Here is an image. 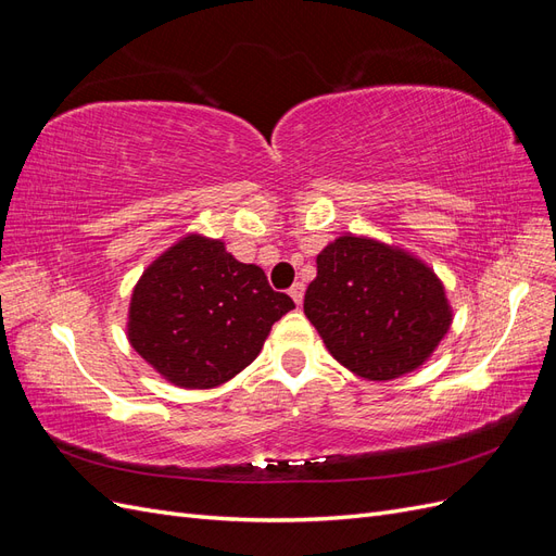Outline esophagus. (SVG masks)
<instances>
[{
	"mask_svg": "<svg viewBox=\"0 0 556 556\" xmlns=\"http://www.w3.org/2000/svg\"><path fill=\"white\" fill-rule=\"evenodd\" d=\"M304 290H306V288H304V282H294L292 288H290V296L294 299V304H296V306L301 304V301H304Z\"/></svg>",
	"mask_w": 556,
	"mask_h": 556,
	"instance_id": "34e87169",
	"label": "esophagus"
}]
</instances>
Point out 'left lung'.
Returning <instances> with one entry per match:
<instances>
[{
    "label": "left lung",
    "instance_id": "1",
    "mask_svg": "<svg viewBox=\"0 0 556 556\" xmlns=\"http://www.w3.org/2000/svg\"><path fill=\"white\" fill-rule=\"evenodd\" d=\"M304 313L336 362L378 382L422 366L452 325L433 268L406 250L352 233L317 255Z\"/></svg>",
    "mask_w": 556,
    "mask_h": 556
}]
</instances>
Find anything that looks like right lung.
<instances>
[{
  "label": "right lung",
  "instance_id": "add662e5",
  "mask_svg": "<svg viewBox=\"0 0 556 556\" xmlns=\"http://www.w3.org/2000/svg\"><path fill=\"white\" fill-rule=\"evenodd\" d=\"M292 308L260 266L233 260L223 241L188 233L139 278L127 336L162 378L211 390L241 374Z\"/></svg>",
  "mask_w": 556,
  "mask_h": 556
}]
</instances>
